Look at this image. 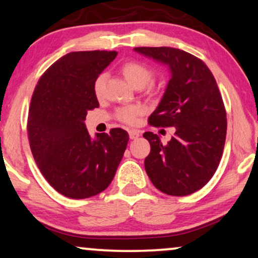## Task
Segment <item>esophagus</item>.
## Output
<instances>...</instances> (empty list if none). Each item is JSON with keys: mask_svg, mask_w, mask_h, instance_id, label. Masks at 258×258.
I'll return each mask as SVG.
<instances>
[{"mask_svg": "<svg viewBox=\"0 0 258 258\" xmlns=\"http://www.w3.org/2000/svg\"><path fill=\"white\" fill-rule=\"evenodd\" d=\"M128 136H130V139H137L140 137V132L137 131V130H130Z\"/></svg>", "mask_w": 258, "mask_h": 258, "instance_id": "esophagus-1", "label": "esophagus"}]
</instances>
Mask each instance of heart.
<instances>
[{
	"label": "heart",
	"instance_id": "b5f03b06",
	"mask_svg": "<svg viewBox=\"0 0 258 258\" xmlns=\"http://www.w3.org/2000/svg\"><path fill=\"white\" fill-rule=\"evenodd\" d=\"M121 73L123 77L126 78L127 82L131 84L133 88L138 86L145 87L152 78V71L146 65L138 63V61H127V63L122 65ZM105 78V74H100L96 77L95 82H94V93H95L97 97L102 95L103 93ZM143 113H144V108L142 106H127L116 110V118L120 121L128 123V125H133V123L138 121V118Z\"/></svg>",
	"mask_w": 258,
	"mask_h": 258
}]
</instances>
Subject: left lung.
<instances>
[{
	"label": "left lung",
	"instance_id": "1",
	"mask_svg": "<svg viewBox=\"0 0 258 258\" xmlns=\"http://www.w3.org/2000/svg\"><path fill=\"white\" fill-rule=\"evenodd\" d=\"M135 51L170 71L149 122L176 130L167 145L152 132L143 135L151 145L144 162L146 174L163 193L189 195L211 180L223 156L227 121L220 91L207 65L188 52L167 46Z\"/></svg>",
	"mask_w": 258,
	"mask_h": 258
}]
</instances>
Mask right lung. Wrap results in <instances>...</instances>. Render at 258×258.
Segmentation results:
<instances>
[{"instance_id": "obj_1", "label": "right lung", "mask_w": 258, "mask_h": 258, "mask_svg": "<svg viewBox=\"0 0 258 258\" xmlns=\"http://www.w3.org/2000/svg\"><path fill=\"white\" fill-rule=\"evenodd\" d=\"M115 51L70 52L40 77L31 100L28 138L38 168L58 193L87 199L112 182L128 143V133L112 128L90 137L88 110L99 107L96 77Z\"/></svg>"}]
</instances>
